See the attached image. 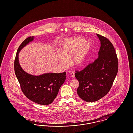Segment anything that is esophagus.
<instances>
[{
    "instance_id": "1",
    "label": "esophagus",
    "mask_w": 133,
    "mask_h": 133,
    "mask_svg": "<svg viewBox=\"0 0 133 133\" xmlns=\"http://www.w3.org/2000/svg\"><path fill=\"white\" fill-rule=\"evenodd\" d=\"M69 74L72 78H75V74H74V72L73 71H70Z\"/></svg>"
}]
</instances>
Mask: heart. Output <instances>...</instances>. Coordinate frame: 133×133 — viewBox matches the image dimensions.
I'll return each mask as SVG.
<instances>
[{
  "instance_id": "b5f03b06",
  "label": "heart",
  "mask_w": 133,
  "mask_h": 133,
  "mask_svg": "<svg viewBox=\"0 0 133 133\" xmlns=\"http://www.w3.org/2000/svg\"><path fill=\"white\" fill-rule=\"evenodd\" d=\"M92 44L89 40L81 36H75L64 42L61 48V56L57 61L63 68L69 65L70 59L72 66L77 68H82L86 63L91 50Z\"/></svg>"
}]
</instances>
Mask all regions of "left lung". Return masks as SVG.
I'll use <instances>...</instances> for the list:
<instances>
[{
    "label": "left lung",
    "mask_w": 133,
    "mask_h": 133,
    "mask_svg": "<svg viewBox=\"0 0 133 133\" xmlns=\"http://www.w3.org/2000/svg\"><path fill=\"white\" fill-rule=\"evenodd\" d=\"M101 46L98 58L75 76L79 82L77 90L84 101H98L107 94L111 88L118 70V62L114 46L107 38L97 34Z\"/></svg>",
    "instance_id": "8db88e82"
}]
</instances>
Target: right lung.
I'll use <instances>...</instances> for the list:
<instances>
[{"instance_id": "right-lung-1", "label": "right lung", "mask_w": 133, "mask_h": 133, "mask_svg": "<svg viewBox=\"0 0 133 133\" xmlns=\"http://www.w3.org/2000/svg\"><path fill=\"white\" fill-rule=\"evenodd\" d=\"M34 37H29L19 46L14 61V71L22 91L26 97L37 104L47 105L56 97L61 85L66 80V72L61 73H47L35 76L27 73L22 68L19 62V53L21 50Z\"/></svg>"}]
</instances>
